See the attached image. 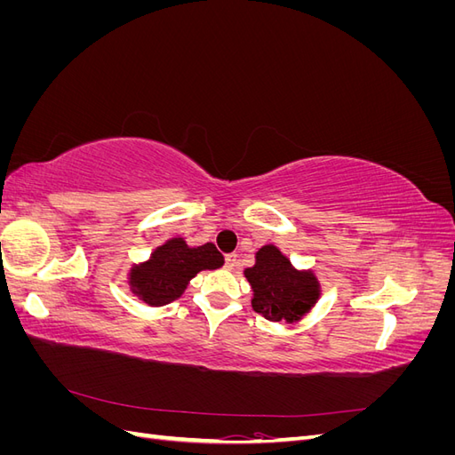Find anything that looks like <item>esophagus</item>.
Here are the masks:
<instances>
[{
    "label": "esophagus",
    "mask_w": 455,
    "mask_h": 455,
    "mask_svg": "<svg viewBox=\"0 0 455 455\" xmlns=\"http://www.w3.org/2000/svg\"><path fill=\"white\" fill-rule=\"evenodd\" d=\"M235 266H237V254H228L226 256V267L233 269Z\"/></svg>",
    "instance_id": "obj_1"
}]
</instances>
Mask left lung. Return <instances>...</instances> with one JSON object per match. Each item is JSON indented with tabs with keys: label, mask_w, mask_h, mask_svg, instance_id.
<instances>
[{
	"label": "left lung",
	"mask_w": 455,
	"mask_h": 455,
	"mask_svg": "<svg viewBox=\"0 0 455 455\" xmlns=\"http://www.w3.org/2000/svg\"><path fill=\"white\" fill-rule=\"evenodd\" d=\"M254 259V266L244 269L252 286V309L271 323L294 324L304 319L323 292L313 269L294 267L275 244L261 246Z\"/></svg>",
	"instance_id": "left-lung-1"
}]
</instances>
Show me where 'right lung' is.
<instances>
[{
  "mask_svg": "<svg viewBox=\"0 0 455 455\" xmlns=\"http://www.w3.org/2000/svg\"><path fill=\"white\" fill-rule=\"evenodd\" d=\"M224 266V256L212 243L189 246L184 237H172L151 252L140 264H132L127 275L131 292L149 307L167 306L180 298L199 271Z\"/></svg>",
  "mask_w": 455,
  "mask_h": 455,
  "instance_id": "right-lung-1",
  "label": "right lung"
}]
</instances>
